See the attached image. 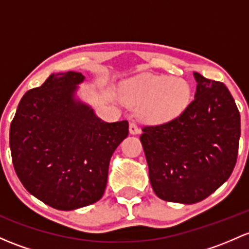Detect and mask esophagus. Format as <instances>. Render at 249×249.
Wrapping results in <instances>:
<instances>
[{
    "mask_svg": "<svg viewBox=\"0 0 249 249\" xmlns=\"http://www.w3.org/2000/svg\"><path fill=\"white\" fill-rule=\"evenodd\" d=\"M140 132H141V129L137 126V124L133 122L130 123V133H131V135H137V133Z\"/></svg>",
    "mask_w": 249,
    "mask_h": 249,
    "instance_id": "obj_1",
    "label": "esophagus"
}]
</instances>
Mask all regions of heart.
<instances>
[{
  "instance_id": "1",
  "label": "heart",
  "mask_w": 249,
  "mask_h": 249,
  "mask_svg": "<svg viewBox=\"0 0 249 249\" xmlns=\"http://www.w3.org/2000/svg\"><path fill=\"white\" fill-rule=\"evenodd\" d=\"M120 94L127 105L137 107L141 119L158 124L179 117L186 109L192 88L181 77L144 75L127 81Z\"/></svg>"
}]
</instances>
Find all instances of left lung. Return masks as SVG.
Returning a JSON list of instances; mask_svg holds the SVG:
<instances>
[{"instance_id": "left-lung-1", "label": "left lung", "mask_w": 249, "mask_h": 249, "mask_svg": "<svg viewBox=\"0 0 249 249\" xmlns=\"http://www.w3.org/2000/svg\"><path fill=\"white\" fill-rule=\"evenodd\" d=\"M195 100L168 123L144 126L141 142L149 180L161 199L195 204L208 198L236 164L241 120L222 82L193 72Z\"/></svg>"}]
</instances>
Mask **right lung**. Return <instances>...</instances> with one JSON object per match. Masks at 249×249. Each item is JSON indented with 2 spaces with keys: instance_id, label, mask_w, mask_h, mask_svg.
Here are the masks:
<instances>
[{
  "instance_id": "add662e5",
  "label": "right lung",
  "mask_w": 249,
  "mask_h": 249,
  "mask_svg": "<svg viewBox=\"0 0 249 249\" xmlns=\"http://www.w3.org/2000/svg\"><path fill=\"white\" fill-rule=\"evenodd\" d=\"M81 72L51 74L30 89L10 124L13 164L23 187L51 208L75 210L103 197L109 160L129 135L76 98Z\"/></svg>"
}]
</instances>
